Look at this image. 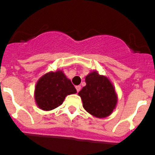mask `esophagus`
<instances>
[{
	"label": "esophagus",
	"instance_id": "1",
	"mask_svg": "<svg viewBox=\"0 0 155 155\" xmlns=\"http://www.w3.org/2000/svg\"><path fill=\"white\" fill-rule=\"evenodd\" d=\"M75 89H76V91H77V92H79V91H81V86H80V85H77V86H75Z\"/></svg>",
	"mask_w": 155,
	"mask_h": 155
}]
</instances>
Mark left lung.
<instances>
[{"instance_id":"8db88e82","label":"left lung","mask_w":155,"mask_h":155,"mask_svg":"<svg viewBox=\"0 0 155 155\" xmlns=\"http://www.w3.org/2000/svg\"><path fill=\"white\" fill-rule=\"evenodd\" d=\"M85 83L86 85L78 94L84 110L96 118L110 115L116 107L118 96L109 78L94 71L86 75Z\"/></svg>"}]
</instances>
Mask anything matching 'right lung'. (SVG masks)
<instances>
[{
	"mask_svg": "<svg viewBox=\"0 0 155 155\" xmlns=\"http://www.w3.org/2000/svg\"><path fill=\"white\" fill-rule=\"evenodd\" d=\"M76 90L62 71H51L42 75L35 87V101L41 110H52L62 104L69 94Z\"/></svg>",
	"mask_w": 155,
	"mask_h": 155,
	"instance_id": "1",
	"label": "right lung"
}]
</instances>
